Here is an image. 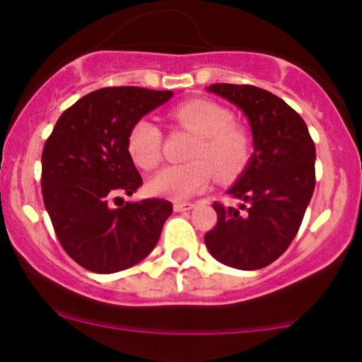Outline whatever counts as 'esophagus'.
I'll list each match as a JSON object with an SVG mask.
<instances>
[{
	"instance_id": "34e87169",
	"label": "esophagus",
	"mask_w": 362,
	"mask_h": 362,
	"mask_svg": "<svg viewBox=\"0 0 362 362\" xmlns=\"http://www.w3.org/2000/svg\"><path fill=\"white\" fill-rule=\"evenodd\" d=\"M194 202H175V204H173V209H175L177 213H185V211L194 209Z\"/></svg>"
}]
</instances>
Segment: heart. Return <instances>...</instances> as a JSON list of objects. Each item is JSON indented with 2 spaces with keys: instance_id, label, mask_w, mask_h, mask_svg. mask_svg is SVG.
Listing matches in <instances>:
<instances>
[{
  "instance_id": "obj_1",
  "label": "heart",
  "mask_w": 362,
  "mask_h": 362,
  "mask_svg": "<svg viewBox=\"0 0 362 362\" xmlns=\"http://www.w3.org/2000/svg\"><path fill=\"white\" fill-rule=\"evenodd\" d=\"M173 126L194 132L187 161L161 170L149 180L155 195L184 201L204 192L216 175L230 180L242 173L252 155L250 134L238 124L230 122V112L207 100H187L168 112ZM163 134L153 120L139 119L127 136L132 161L143 170H153L161 161Z\"/></svg>"
}]
</instances>
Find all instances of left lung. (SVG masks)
Masks as SVG:
<instances>
[{"label": "left lung", "instance_id": "obj_1", "mask_svg": "<svg viewBox=\"0 0 362 362\" xmlns=\"http://www.w3.org/2000/svg\"><path fill=\"white\" fill-rule=\"evenodd\" d=\"M207 91L243 110L255 151L228 190L242 204L214 202L218 223L204 242L228 267L257 271L279 259L300 230L315 190V143L301 115L271 91L231 83H216Z\"/></svg>", "mask_w": 362, "mask_h": 362}]
</instances>
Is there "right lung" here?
<instances>
[{
    "label": "right lung",
    "instance_id": "obj_1",
    "mask_svg": "<svg viewBox=\"0 0 362 362\" xmlns=\"http://www.w3.org/2000/svg\"><path fill=\"white\" fill-rule=\"evenodd\" d=\"M173 91L109 86L81 97L57 119L42 151V197L54 231L71 259L97 274L126 271L156 247L173 206L143 199L110 207L143 184L127 149L134 122ZM119 199V197H115Z\"/></svg>",
    "mask_w": 362,
    "mask_h": 362
}]
</instances>
